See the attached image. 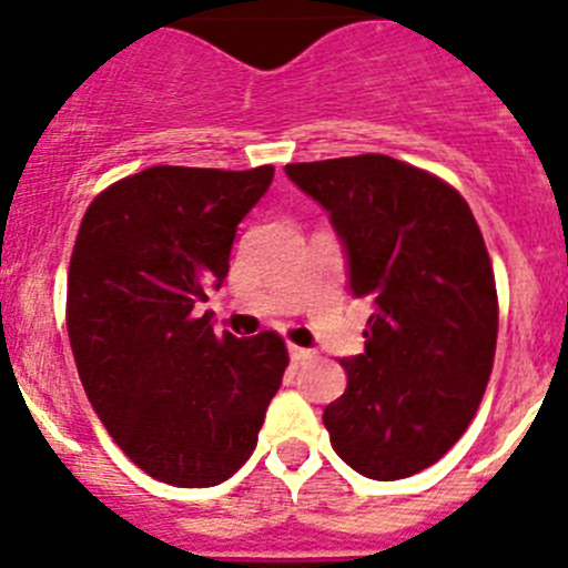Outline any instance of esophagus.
Segmentation results:
<instances>
[{
  "mask_svg": "<svg viewBox=\"0 0 568 568\" xmlns=\"http://www.w3.org/2000/svg\"><path fill=\"white\" fill-rule=\"evenodd\" d=\"M288 356H291V362H294V364H305L311 358V349L296 347V344H288Z\"/></svg>",
  "mask_w": 568,
  "mask_h": 568,
  "instance_id": "34e87169",
  "label": "esophagus"
}]
</instances>
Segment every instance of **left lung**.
<instances>
[{
	"instance_id": "left-lung-1",
	"label": "left lung",
	"mask_w": 568,
	"mask_h": 568,
	"mask_svg": "<svg viewBox=\"0 0 568 568\" xmlns=\"http://www.w3.org/2000/svg\"><path fill=\"white\" fill-rule=\"evenodd\" d=\"M331 215L353 296L373 302L364 353L322 415L333 452L367 479L437 463L474 420L496 356L499 302L463 195L384 153L285 164Z\"/></svg>"
}]
</instances>
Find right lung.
I'll list each match as a JSON object with an SVG mask.
<instances>
[{
	"label": "right lung",
	"instance_id": "add662e5",
	"mask_svg": "<svg viewBox=\"0 0 568 568\" xmlns=\"http://www.w3.org/2000/svg\"><path fill=\"white\" fill-rule=\"evenodd\" d=\"M272 179V164H156L103 190L78 230L67 283L78 375L125 457L168 485L230 479L283 384L277 333L215 336L212 314H195L224 283L237 224Z\"/></svg>",
	"mask_w": 568,
	"mask_h": 568
}]
</instances>
